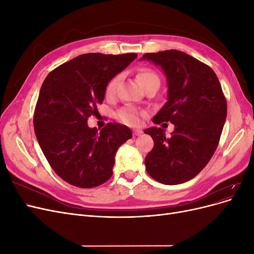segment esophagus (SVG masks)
<instances>
[{
	"label": "esophagus",
	"mask_w": 254,
	"mask_h": 254,
	"mask_svg": "<svg viewBox=\"0 0 254 254\" xmlns=\"http://www.w3.org/2000/svg\"><path fill=\"white\" fill-rule=\"evenodd\" d=\"M143 133V131L141 129H133V134L134 135H141Z\"/></svg>",
	"instance_id": "1"
}]
</instances>
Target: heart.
I'll list each match as a JSON object with an SVG mask.
<instances>
[{"instance_id": "obj_1", "label": "heart", "mask_w": 254, "mask_h": 254, "mask_svg": "<svg viewBox=\"0 0 254 254\" xmlns=\"http://www.w3.org/2000/svg\"><path fill=\"white\" fill-rule=\"evenodd\" d=\"M136 78H137V80H139L141 86L145 89L153 83L160 84L159 75L155 71L151 70V68H148V67L141 68V70L137 72ZM119 80H120V76H114V77L111 78L109 80V82L107 83L106 89H105L106 97L111 98L115 95V93H117ZM117 117L121 122L125 123V124L134 126L140 123L141 118L143 117V112L139 111L132 106H126L118 112Z\"/></svg>"}]
</instances>
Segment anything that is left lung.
<instances>
[{
	"mask_svg": "<svg viewBox=\"0 0 254 254\" xmlns=\"http://www.w3.org/2000/svg\"><path fill=\"white\" fill-rule=\"evenodd\" d=\"M164 71L167 102L153 123L175 125L170 137L162 128L145 130L153 148L145 158L146 171L156 181L174 186L193 179L216 150L227 118V99L212 68L188 54L170 50L146 53Z\"/></svg>",
	"mask_w": 254,
	"mask_h": 254,
	"instance_id": "obj_1",
	"label": "left lung"
}]
</instances>
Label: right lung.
<instances>
[{"label": "right lung", "instance_id": "right-lung-1", "mask_svg": "<svg viewBox=\"0 0 254 254\" xmlns=\"http://www.w3.org/2000/svg\"><path fill=\"white\" fill-rule=\"evenodd\" d=\"M136 57L83 54L54 68L42 83L35 133L54 172L74 187L91 189L108 181L115 153L132 137L131 130L119 123H108L98 132L87 122L98 113L107 83Z\"/></svg>", "mask_w": 254, "mask_h": 254}]
</instances>
